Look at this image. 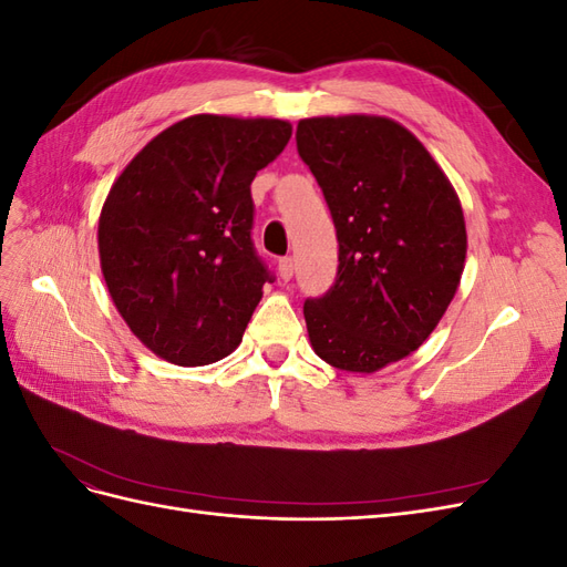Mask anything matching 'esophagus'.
<instances>
[{"instance_id":"34e87169","label":"esophagus","mask_w":567,"mask_h":567,"mask_svg":"<svg viewBox=\"0 0 567 567\" xmlns=\"http://www.w3.org/2000/svg\"><path fill=\"white\" fill-rule=\"evenodd\" d=\"M293 271H296L293 257H284V260H279V277H281L284 281H290V279H293Z\"/></svg>"}]
</instances>
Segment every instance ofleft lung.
I'll return each mask as SVG.
<instances>
[{
	"label": "left lung",
	"mask_w": 567,
	"mask_h": 567,
	"mask_svg": "<svg viewBox=\"0 0 567 567\" xmlns=\"http://www.w3.org/2000/svg\"><path fill=\"white\" fill-rule=\"evenodd\" d=\"M338 236V277L305 302L312 350L340 371L373 373L419 350L456 296L466 219L442 167L385 115L298 123Z\"/></svg>",
	"instance_id": "obj_1"
}]
</instances>
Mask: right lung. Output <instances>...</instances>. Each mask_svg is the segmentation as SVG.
<instances>
[{"label":"right lung","mask_w":567,"mask_h":567,"mask_svg":"<svg viewBox=\"0 0 567 567\" xmlns=\"http://www.w3.org/2000/svg\"><path fill=\"white\" fill-rule=\"evenodd\" d=\"M288 120L198 113L169 125L113 182L99 260L130 331L161 359L231 354L262 300L250 182L290 140Z\"/></svg>","instance_id":"obj_1"}]
</instances>
